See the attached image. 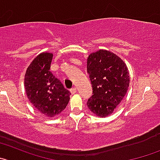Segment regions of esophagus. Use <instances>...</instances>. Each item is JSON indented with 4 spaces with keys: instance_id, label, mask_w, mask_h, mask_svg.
<instances>
[{
    "instance_id": "esophagus-1",
    "label": "esophagus",
    "mask_w": 160,
    "mask_h": 160,
    "mask_svg": "<svg viewBox=\"0 0 160 160\" xmlns=\"http://www.w3.org/2000/svg\"><path fill=\"white\" fill-rule=\"evenodd\" d=\"M70 91H71V94H74L76 92V91H77V89H76V87H73L70 89Z\"/></svg>"
}]
</instances>
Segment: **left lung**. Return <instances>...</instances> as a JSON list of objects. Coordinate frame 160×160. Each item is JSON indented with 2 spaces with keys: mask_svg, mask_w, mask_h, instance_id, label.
<instances>
[{
  "mask_svg": "<svg viewBox=\"0 0 160 160\" xmlns=\"http://www.w3.org/2000/svg\"><path fill=\"white\" fill-rule=\"evenodd\" d=\"M87 73L92 87V95L86 103L88 108L97 116L111 115L130 85L127 65L113 52L101 49L89 56Z\"/></svg>",
  "mask_w": 160,
  "mask_h": 160,
  "instance_id": "8db88e82",
  "label": "left lung"
}]
</instances>
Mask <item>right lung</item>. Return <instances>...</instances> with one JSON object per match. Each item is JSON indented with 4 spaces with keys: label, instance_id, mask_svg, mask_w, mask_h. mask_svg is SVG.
I'll return each instance as SVG.
<instances>
[{
    "label": "right lung",
    "instance_id": "1",
    "mask_svg": "<svg viewBox=\"0 0 160 160\" xmlns=\"http://www.w3.org/2000/svg\"><path fill=\"white\" fill-rule=\"evenodd\" d=\"M52 53L43 52L36 57L25 74L26 92L38 110L48 117H54L66 108L71 92L50 71Z\"/></svg>",
    "mask_w": 160,
    "mask_h": 160
}]
</instances>
